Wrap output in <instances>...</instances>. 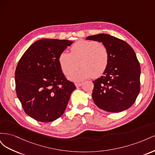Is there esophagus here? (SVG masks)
<instances>
[{"instance_id":"34e87169","label":"esophagus","mask_w":155,"mask_h":155,"mask_svg":"<svg viewBox=\"0 0 155 155\" xmlns=\"http://www.w3.org/2000/svg\"><path fill=\"white\" fill-rule=\"evenodd\" d=\"M83 83H75V85H76L77 87H81L83 85Z\"/></svg>"}]
</instances>
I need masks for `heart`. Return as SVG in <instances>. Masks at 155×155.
<instances>
[{
	"instance_id": "heart-1",
	"label": "heart",
	"mask_w": 155,
	"mask_h": 155,
	"mask_svg": "<svg viewBox=\"0 0 155 155\" xmlns=\"http://www.w3.org/2000/svg\"><path fill=\"white\" fill-rule=\"evenodd\" d=\"M71 52L63 51L58 61L63 72L68 75L75 69L80 61L81 68L69 75L68 79L79 82L91 77L102 76L109 63V54L106 46L99 42L81 39L72 46Z\"/></svg>"
}]
</instances>
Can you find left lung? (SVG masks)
I'll return each instance as SVG.
<instances>
[{
  "mask_svg": "<svg viewBox=\"0 0 155 155\" xmlns=\"http://www.w3.org/2000/svg\"><path fill=\"white\" fill-rule=\"evenodd\" d=\"M101 42L109 51V63L104 75L93 81L92 99L100 109L120 112L133 105L140 91V66L132 47L109 34L87 37Z\"/></svg>",
  "mask_w": 155,
  "mask_h": 155,
  "instance_id": "1",
  "label": "left lung"
}]
</instances>
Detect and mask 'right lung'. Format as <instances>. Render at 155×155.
I'll use <instances>...</instances> for the list:
<instances>
[{"mask_svg": "<svg viewBox=\"0 0 155 155\" xmlns=\"http://www.w3.org/2000/svg\"><path fill=\"white\" fill-rule=\"evenodd\" d=\"M71 41L42 39L22 55L15 70L17 96L26 113L41 122L61 116L76 89L67 80L58 61Z\"/></svg>", "mask_w": 155, "mask_h": 155, "instance_id": "right-lung-1", "label": "right lung"}]
</instances>
